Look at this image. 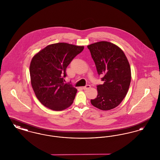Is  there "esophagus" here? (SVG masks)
<instances>
[{
  "mask_svg": "<svg viewBox=\"0 0 160 160\" xmlns=\"http://www.w3.org/2000/svg\"><path fill=\"white\" fill-rule=\"evenodd\" d=\"M90 88H91L90 85H86V86H83L82 88H83V89H84V90H87V89H89Z\"/></svg>",
  "mask_w": 160,
  "mask_h": 160,
  "instance_id": "obj_1",
  "label": "esophagus"
}]
</instances>
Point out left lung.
I'll return each mask as SVG.
<instances>
[{
  "label": "left lung",
  "instance_id": "1",
  "mask_svg": "<svg viewBox=\"0 0 160 160\" xmlns=\"http://www.w3.org/2000/svg\"><path fill=\"white\" fill-rule=\"evenodd\" d=\"M88 48L104 82L97 86V97L91 102L101 110H110L121 104L128 91L131 79L129 62L120 47L108 41L97 42Z\"/></svg>",
  "mask_w": 160,
  "mask_h": 160
}]
</instances>
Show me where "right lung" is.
<instances>
[{"label":"right lung","instance_id":"right-lung-1","mask_svg":"<svg viewBox=\"0 0 160 160\" xmlns=\"http://www.w3.org/2000/svg\"><path fill=\"white\" fill-rule=\"evenodd\" d=\"M83 49V46L59 42L47 46L33 56L29 67L31 85L42 105L54 111L71 106L77 89L64 83L63 78L70 62Z\"/></svg>","mask_w":160,"mask_h":160}]
</instances>
